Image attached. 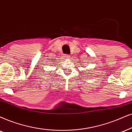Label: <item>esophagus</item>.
I'll use <instances>...</instances> for the list:
<instances>
[{"label":"esophagus","instance_id":"1","mask_svg":"<svg viewBox=\"0 0 132 132\" xmlns=\"http://www.w3.org/2000/svg\"><path fill=\"white\" fill-rule=\"evenodd\" d=\"M64 59H69L70 58V56L69 55H64Z\"/></svg>","mask_w":132,"mask_h":132}]
</instances>
